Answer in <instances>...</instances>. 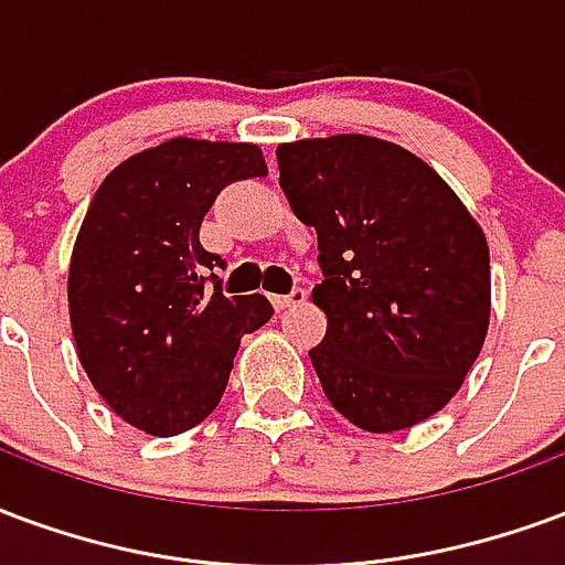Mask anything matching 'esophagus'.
Masks as SVG:
<instances>
[{
    "mask_svg": "<svg viewBox=\"0 0 565 565\" xmlns=\"http://www.w3.org/2000/svg\"><path fill=\"white\" fill-rule=\"evenodd\" d=\"M303 300H307V288L295 286L288 295H274L270 303H274L277 310H288V307H298V303H303Z\"/></svg>",
    "mask_w": 565,
    "mask_h": 565,
    "instance_id": "1",
    "label": "esophagus"
}]
</instances>
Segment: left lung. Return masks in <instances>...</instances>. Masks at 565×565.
I'll return each instance as SVG.
<instances>
[{"instance_id": "left-lung-1", "label": "left lung", "mask_w": 565, "mask_h": 565, "mask_svg": "<svg viewBox=\"0 0 565 565\" xmlns=\"http://www.w3.org/2000/svg\"><path fill=\"white\" fill-rule=\"evenodd\" d=\"M279 186L319 234L310 361L324 397L370 434L439 413L491 319L488 241L434 168L397 143L333 135L279 143Z\"/></svg>"}]
</instances>
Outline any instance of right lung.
Returning a JSON list of instances; mask_svg holds the SVG:
<instances>
[{"label": "right lung", "instance_id": "right-lung-1", "mask_svg": "<svg viewBox=\"0 0 565 565\" xmlns=\"http://www.w3.org/2000/svg\"><path fill=\"white\" fill-rule=\"evenodd\" d=\"M255 143L171 138L117 164L89 201L68 267V310L93 388L152 436L207 418L243 333L274 316L265 295L225 298L198 232L222 189L265 177Z\"/></svg>", "mask_w": 565, "mask_h": 565}]
</instances>
